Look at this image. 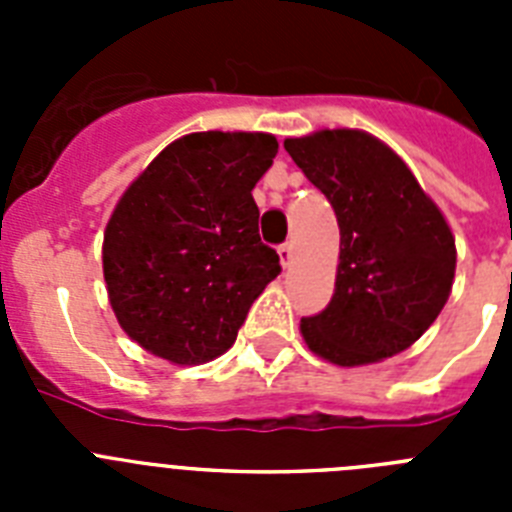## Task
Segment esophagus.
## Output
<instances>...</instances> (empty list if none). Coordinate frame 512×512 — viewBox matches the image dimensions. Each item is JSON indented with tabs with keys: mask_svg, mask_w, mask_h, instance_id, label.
<instances>
[{
	"mask_svg": "<svg viewBox=\"0 0 512 512\" xmlns=\"http://www.w3.org/2000/svg\"><path fill=\"white\" fill-rule=\"evenodd\" d=\"M292 256H295V246H292V241L282 243V246H279V259H282V266L292 264Z\"/></svg>",
	"mask_w": 512,
	"mask_h": 512,
	"instance_id": "obj_1",
	"label": "esophagus"
}]
</instances>
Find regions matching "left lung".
Masks as SVG:
<instances>
[{
	"label": "left lung",
	"instance_id": "1",
	"mask_svg": "<svg viewBox=\"0 0 512 512\" xmlns=\"http://www.w3.org/2000/svg\"><path fill=\"white\" fill-rule=\"evenodd\" d=\"M284 148L336 212L338 277L328 307L302 318L307 346L338 366L413 346L449 300L456 246L441 210L397 153L361 130H320Z\"/></svg>",
	"mask_w": 512,
	"mask_h": 512
}]
</instances>
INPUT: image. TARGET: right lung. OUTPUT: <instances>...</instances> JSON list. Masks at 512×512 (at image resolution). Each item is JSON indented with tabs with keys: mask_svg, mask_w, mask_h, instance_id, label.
<instances>
[{
	"mask_svg": "<svg viewBox=\"0 0 512 512\" xmlns=\"http://www.w3.org/2000/svg\"><path fill=\"white\" fill-rule=\"evenodd\" d=\"M277 148L266 133L184 135L122 194L104 230V282L117 323L146 351L174 364L225 354L282 271L251 194Z\"/></svg>",
	"mask_w": 512,
	"mask_h": 512,
	"instance_id": "1",
	"label": "right lung"
}]
</instances>
